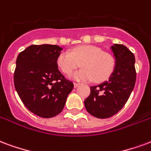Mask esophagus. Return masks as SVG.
<instances>
[{"mask_svg":"<svg viewBox=\"0 0 151 151\" xmlns=\"http://www.w3.org/2000/svg\"><path fill=\"white\" fill-rule=\"evenodd\" d=\"M80 83H74V87H75V88H77V87L80 86Z\"/></svg>","mask_w":151,"mask_h":151,"instance_id":"esophagus-1","label":"esophagus"}]
</instances>
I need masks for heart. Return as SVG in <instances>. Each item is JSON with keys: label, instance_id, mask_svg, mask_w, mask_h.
<instances>
[{"label": "heart", "instance_id": "1", "mask_svg": "<svg viewBox=\"0 0 151 151\" xmlns=\"http://www.w3.org/2000/svg\"><path fill=\"white\" fill-rule=\"evenodd\" d=\"M58 67L66 75L71 74L80 64L83 68L74 72L75 80L101 82L107 80L113 72L115 60L109 53L92 45L77 47L71 52L62 51L56 60Z\"/></svg>", "mask_w": 151, "mask_h": 151}]
</instances>
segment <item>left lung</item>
I'll return each mask as SVG.
<instances>
[{
	"label": "left lung",
	"instance_id": "1",
	"mask_svg": "<svg viewBox=\"0 0 151 151\" xmlns=\"http://www.w3.org/2000/svg\"><path fill=\"white\" fill-rule=\"evenodd\" d=\"M115 57V68L109 79L90 88L84 101L87 111L97 118H108L117 113L128 101L136 82L134 55L122 44L111 47Z\"/></svg>",
	"mask_w": 151,
	"mask_h": 151
}]
</instances>
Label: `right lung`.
<instances>
[{"label": "right lung", "mask_w": 151, "mask_h": 151, "mask_svg": "<svg viewBox=\"0 0 151 151\" xmlns=\"http://www.w3.org/2000/svg\"><path fill=\"white\" fill-rule=\"evenodd\" d=\"M62 50L57 45H31L16 60V91L25 106L41 117L50 118L61 113L74 88L58 68L56 60Z\"/></svg>", "instance_id": "right-lung-1"}]
</instances>
